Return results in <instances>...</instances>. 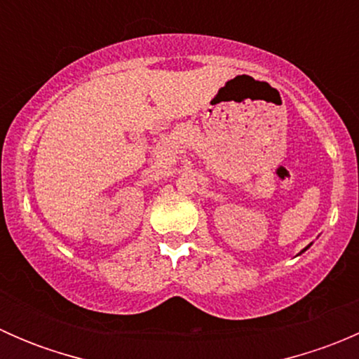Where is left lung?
<instances>
[{"label":"left lung","instance_id":"obj_1","mask_svg":"<svg viewBox=\"0 0 359 359\" xmlns=\"http://www.w3.org/2000/svg\"><path fill=\"white\" fill-rule=\"evenodd\" d=\"M309 247H311V245H307V247H306V248H304V250H302V252H306V250H307V248H309Z\"/></svg>","mask_w":359,"mask_h":359}]
</instances>
